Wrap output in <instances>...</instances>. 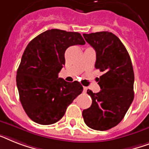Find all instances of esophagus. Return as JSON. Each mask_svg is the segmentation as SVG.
I'll return each mask as SVG.
<instances>
[{
	"mask_svg": "<svg viewBox=\"0 0 149 149\" xmlns=\"http://www.w3.org/2000/svg\"><path fill=\"white\" fill-rule=\"evenodd\" d=\"M87 89H88V88L86 86H83V93H86Z\"/></svg>",
	"mask_w": 149,
	"mask_h": 149,
	"instance_id": "1",
	"label": "esophagus"
}]
</instances>
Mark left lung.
<instances>
[{"instance_id": "1", "label": "left lung", "mask_w": 149, "mask_h": 149, "mask_svg": "<svg viewBox=\"0 0 149 149\" xmlns=\"http://www.w3.org/2000/svg\"><path fill=\"white\" fill-rule=\"evenodd\" d=\"M83 37L95 50V67L103 74L99 79V93L87 90L93 102L83 110V117L87 126L105 131L123 120L133 101V67L126 48L112 33H84Z\"/></svg>"}]
</instances>
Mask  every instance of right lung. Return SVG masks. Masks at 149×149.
Returning <instances> with one entry per match:
<instances>
[{"mask_svg": "<svg viewBox=\"0 0 149 149\" xmlns=\"http://www.w3.org/2000/svg\"><path fill=\"white\" fill-rule=\"evenodd\" d=\"M86 43L80 33L51 29L28 43L17 72V86L24 111L35 123L50 125L60 120L83 92L80 83L58 78L65 51Z\"/></svg>", "mask_w": 149, "mask_h": 149, "instance_id": "add662e5", "label": "right lung"}]
</instances>
